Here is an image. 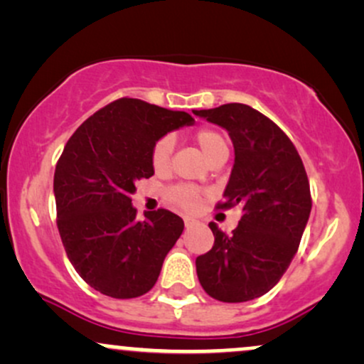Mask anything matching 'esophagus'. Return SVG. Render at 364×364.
Returning <instances> with one entry per match:
<instances>
[{
    "label": "esophagus",
    "instance_id": "1",
    "mask_svg": "<svg viewBox=\"0 0 364 364\" xmlns=\"http://www.w3.org/2000/svg\"><path fill=\"white\" fill-rule=\"evenodd\" d=\"M183 220H185V228H186V229H190V228H193V225H196V220L193 219V217H188V215H186Z\"/></svg>",
    "mask_w": 364,
    "mask_h": 364
}]
</instances>
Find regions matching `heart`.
<instances>
[{
  "label": "heart",
  "mask_w": 364,
  "mask_h": 364,
  "mask_svg": "<svg viewBox=\"0 0 364 364\" xmlns=\"http://www.w3.org/2000/svg\"><path fill=\"white\" fill-rule=\"evenodd\" d=\"M193 139L208 162L219 161V159L229 156L228 140L223 133L214 128H200ZM173 149L174 144L171 136H162L154 144L152 152H150V164H152L154 173L159 176L169 173ZM168 196L174 205L185 208V210H195L202 203V191L193 185H188V183H181V185L171 188Z\"/></svg>",
  "instance_id": "obj_1"
}]
</instances>
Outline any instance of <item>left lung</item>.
Masks as SVG:
<instances>
[{"label": "left lung", "mask_w": 364, "mask_h": 364, "mask_svg": "<svg viewBox=\"0 0 364 364\" xmlns=\"http://www.w3.org/2000/svg\"><path fill=\"white\" fill-rule=\"evenodd\" d=\"M228 129L235 166L217 208L243 207L240 224L225 235L214 223V246L196 257V275L208 296L224 303L260 298L281 281L311 212L310 183L289 136L246 104L193 111Z\"/></svg>", "instance_id": "1"}]
</instances>
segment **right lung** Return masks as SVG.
Segmentation results:
<instances>
[{
  "label": "right lung",
  "mask_w": 364,
  "mask_h": 364,
  "mask_svg": "<svg viewBox=\"0 0 364 364\" xmlns=\"http://www.w3.org/2000/svg\"><path fill=\"white\" fill-rule=\"evenodd\" d=\"M193 121L185 111L123 97L66 141L54 171L58 231L75 270L95 291L129 299L157 282L185 223L166 208L136 220L132 195L135 181L154 174V144Z\"/></svg>",
  "instance_id": "right-lung-1"
}]
</instances>
